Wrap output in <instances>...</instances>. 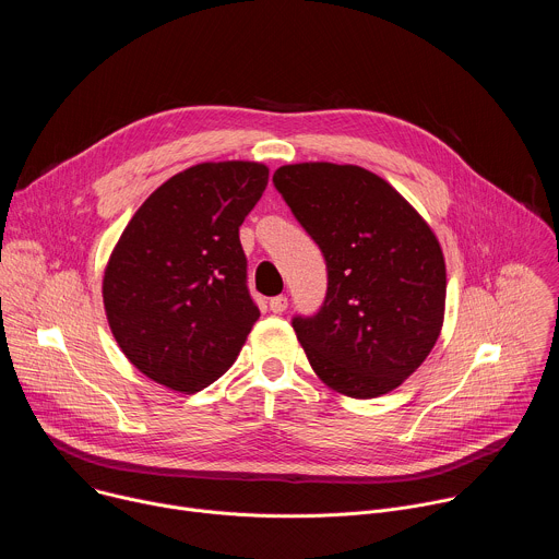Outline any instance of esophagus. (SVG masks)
<instances>
[{
  "instance_id": "obj_1",
  "label": "esophagus",
  "mask_w": 559,
  "mask_h": 559,
  "mask_svg": "<svg viewBox=\"0 0 559 559\" xmlns=\"http://www.w3.org/2000/svg\"><path fill=\"white\" fill-rule=\"evenodd\" d=\"M270 309H272L274 313H283V311L287 309V296H274V298H270Z\"/></svg>"
}]
</instances>
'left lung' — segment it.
<instances>
[{"instance_id": "1", "label": "left lung", "mask_w": 559, "mask_h": 559, "mask_svg": "<svg viewBox=\"0 0 559 559\" xmlns=\"http://www.w3.org/2000/svg\"><path fill=\"white\" fill-rule=\"evenodd\" d=\"M272 181L328 263L323 307L292 321L311 369L349 397L401 386L444 321L447 267L433 229L360 166L292 164Z\"/></svg>"}]
</instances>
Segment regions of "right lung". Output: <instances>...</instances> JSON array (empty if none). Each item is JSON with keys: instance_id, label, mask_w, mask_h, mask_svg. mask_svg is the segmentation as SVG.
<instances>
[{"instance_id": "right-lung-1", "label": "right lung", "mask_w": 559, "mask_h": 559, "mask_svg": "<svg viewBox=\"0 0 559 559\" xmlns=\"http://www.w3.org/2000/svg\"><path fill=\"white\" fill-rule=\"evenodd\" d=\"M254 162L192 166L134 212L104 272V307L126 358L147 378L194 393L246 345L259 307L238 227L265 192Z\"/></svg>"}]
</instances>
